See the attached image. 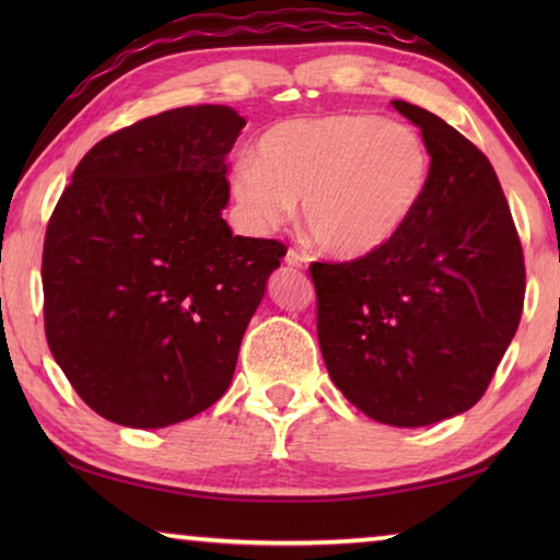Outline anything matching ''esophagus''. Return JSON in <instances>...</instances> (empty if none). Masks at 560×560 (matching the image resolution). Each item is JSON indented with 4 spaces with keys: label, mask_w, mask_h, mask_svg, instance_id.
I'll return each mask as SVG.
<instances>
[{
    "label": "esophagus",
    "mask_w": 560,
    "mask_h": 560,
    "mask_svg": "<svg viewBox=\"0 0 560 560\" xmlns=\"http://www.w3.org/2000/svg\"><path fill=\"white\" fill-rule=\"evenodd\" d=\"M283 261L289 264V267H296V269H303L308 264V257L306 254H301V252H296V249H289L287 252V257H283Z\"/></svg>",
    "instance_id": "1"
}]
</instances>
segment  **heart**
Returning <instances> with one entry per match:
<instances>
[{"label": "heart", "mask_w": 560, "mask_h": 560, "mask_svg": "<svg viewBox=\"0 0 560 560\" xmlns=\"http://www.w3.org/2000/svg\"><path fill=\"white\" fill-rule=\"evenodd\" d=\"M430 175V150L415 128L368 113H324L264 130L257 158L232 165L230 189L257 232L277 230L301 200L320 249L365 259L415 220Z\"/></svg>", "instance_id": "heart-1"}]
</instances>
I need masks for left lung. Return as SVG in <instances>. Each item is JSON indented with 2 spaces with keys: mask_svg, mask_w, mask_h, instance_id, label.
Instances as JSON below:
<instances>
[{
  "mask_svg": "<svg viewBox=\"0 0 560 560\" xmlns=\"http://www.w3.org/2000/svg\"><path fill=\"white\" fill-rule=\"evenodd\" d=\"M393 106L432 158L420 212L373 257L308 271L330 381L373 420L422 428L487 393L518 328L526 267L487 155L434 113Z\"/></svg>",
  "mask_w": 560,
  "mask_h": 560,
  "instance_id": "1",
  "label": "left lung"
}]
</instances>
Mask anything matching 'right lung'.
<instances>
[{"mask_svg": "<svg viewBox=\"0 0 560 560\" xmlns=\"http://www.w3.org/2000/svg\"><path fill=\"white\" fill-rule=\"evenodd\" d=\"M246 120L187 106L93 145L46 226L51 355L91 410L167 428L232 383L246 326L287 246L234 236L224 158Z\"/></svg>", "mask_w": 560, "mask_h": 560, "instance_id": "obj_1", "label": "right lung"}]
</instances>
